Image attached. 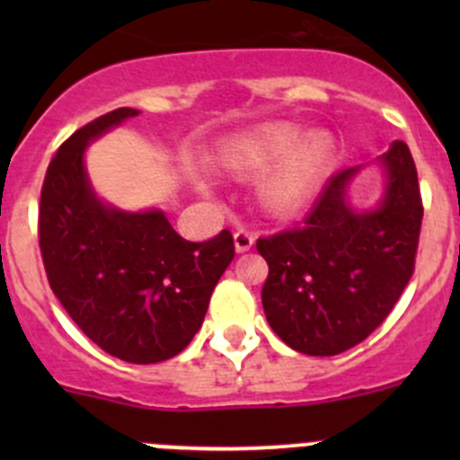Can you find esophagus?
<instances>
[{"instance_id": "esophagus-1", "label": "esophagus", "mask_w": 460, "mask_h": 460, "mask_svg": "<svg viewBox=\"0 0 460 460\" xmlns=\"http://www.w3.org/2000/svg\"><path fill=\"white\" fill-rule=\"evenodd\" d=\"M234 243H235V252L238 253H244V252H249V249L253 247V243H256V235L252 234V231L249 229H238L234 234Z\"/></svg>"}]
</instances>
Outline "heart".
I'll return each instance as SVG.
<instances>
[{"label": "heart", "instance_id": "heart-1", "mask_svg": "<svg viewBox=\"0 0 460 460\" xmlns=\"http://www.w3.org/2000/svg\"><path fill=\"white\" fill-rule=\"evenodd\" d=\"M291 124H276L258 136L229 144L217 157V164L235 175H249L278 160L276 166L260 180L258 196L267 208L276 213L291 211L316 187L333 157V140L327 133H307Z\"/></svg>", "mask_w": 460, "mask_h": 460}]
</instances>
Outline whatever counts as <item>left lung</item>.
Segmentation results:
<instances>
[{
	"mask_svg": "<svg viewBox=\"0 0 460 460\" xmlns=\"http://www.w3.org/2000/svg\"><path fill=\"white\" fill-rule=\"evenodd\" d=\"M387 187L374 211L347 204L358 169L324 184L303 225L258 238L267 260L264 316L307 356H336L363 342L389 316L414 273L423 200L414 157L396 140L380 155Z\"/></svg>",
	"mask_w": 460,
	"mask_h": 460,
	"instance_id": "8db88e82",
	"label": "left lung"
}]
</instances>
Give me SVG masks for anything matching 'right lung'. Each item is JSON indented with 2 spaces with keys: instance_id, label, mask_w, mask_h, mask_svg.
Segmentation results:
<instances>
[{
  "instance_id": "1",
  "label": "right lung",
  "mask_w": 460,
  "mask_h": 460,
  "mask_svg": "<svg viewBox=\"0 0 460 460\" xmlns=\"http://www.w3.org/2000/svg\"><path fill=\"white\" fill-rule=\"evenodd\" d=\"M137 113L111 111L58 148L41 187L40 249L50 289L73 323L106 354L148 365L193 341L235 247L229 229L189 243L162 211L127 213L97 200L86 144Z\"/></svg>"
}]
</instances>
